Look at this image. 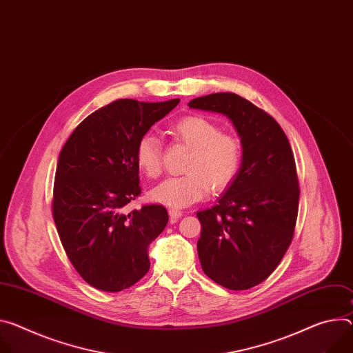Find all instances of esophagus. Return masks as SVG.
<instances>
[{
  "instance_id": "obj_1",
  "label": "esophagus",
  "mask_w": 353,
  "mask_h": 353,
  "mask_svg": "<svg viewBox=\"0 0 353 353\" xmlns=\"http://www.w3.org/2000/svg\"><path fill=\"white\" fill-rule=\"evenodd\" d=\"M169 216H170V219H172V222H173V221H176L177 218L183 216V211L176 210V208H170V210H169Z\"/></svg>"
}]
</instances>
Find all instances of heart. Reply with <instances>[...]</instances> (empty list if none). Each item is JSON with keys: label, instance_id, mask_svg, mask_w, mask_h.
Segmentation results:
<instances>
[{"label": "heart", "instance_id": "heart-1", "mask_svg": "<svg viewBox=\"0 0 353 353\" xmlns=\"http://www.w3.org/2000/svg\"><path fill=\"white\" fill-rule=\"evenodd\" d=\"M170 135L191 148L180 176L168 177L150 193L152 200L173 208L188 207L201 201L211 191L228 188L242 165V143L230 132L203 115H185L169 130ZM135 162L149 179H157L163 169L160 141L148 134L135 146Z\"/></svg>", "mask_w": 353, "mask_h": 353}]
</instances>
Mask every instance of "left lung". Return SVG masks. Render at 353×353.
Returning a JSON list of instances; mask_svg holds the SVG:
<instances>
[{"instance_id":"1","label":"left lung","mask_w":353,"mask_h":353,"mask_svg":"<svg viewBox=\"0 0 353 353\" xmlns=\"http://www.w3.org/2000/svg\"><path fill=\"white\" fill-rule=\"evenodd\" d=\"M188 107L227 115L241 137L238 176L214 207L197 212V250L211 280L248 290L276 270L293 241L300 199L294 154L276 119L235 92L204 95Z\"/></svg>"}]
</instances>
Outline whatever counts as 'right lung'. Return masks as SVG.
Masks as SVG:
<instances>
[{"label": "right lung", "mask_w": 353, "mask_h": 353, "mask_svg": "<svg viewBox=\"0 0 353 353\" xmlns=\"http://www.w3.org/2000/svg\"><path fill=\"white\" fill-rule=\"evenodd\" d=\"M179 99L163 103L115 100L83 119L63 146L52 214L60 242L90 285L117 293L149 270L148 246L169 221L163 205L122 208L141 194L135 146Z\"/></svg>", "instance_id": "1"}]
</instances>
